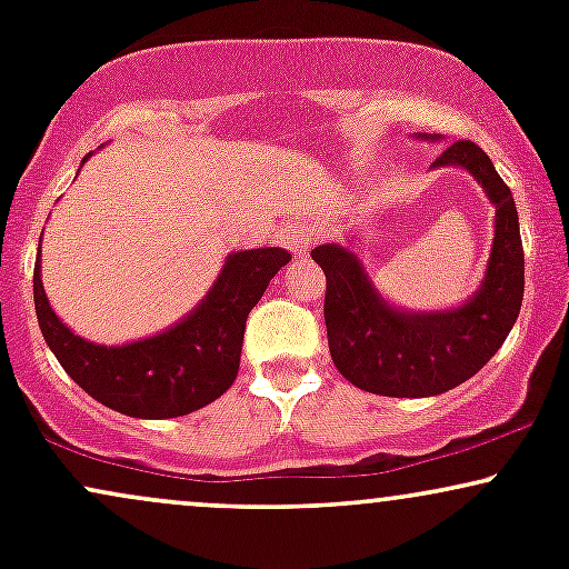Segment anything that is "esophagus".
<instances>
[{"label": "esophagus", "mask_w": 569, "mask_h": 569, "mask_svg": "<svg viewBox=\"0 0 569 569\" xmlns=\"http://www.w3.org/2000/svg\"><path fill=\"white\" fill-rule=\"evenodd\" d=\"M280 243L289 248V251L297 259L307 257V251H310V243H312L310 227H305V224H299V221H293V224L286 227V230H280Z\"/></svg>", "instance_id": "1"}]
</instances>
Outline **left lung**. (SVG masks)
<instances>
[{
  "label": "left lung",
  "mask_w": 569,
  "mask_h": 569,
  "mask_svg": "<svg viewBox=\"0 0 569 569\" xmlns=\"http://www.w3.org/2000/svg\"><path fill=\"white\" fill-rule=\"evenodd\" d=\"M420 141H441L417 133ZM430 168H462L495 206V238L487 270L466 302L443 310H411L382 297L352 246L312 248L326 272V335L331 361L367 393L428 398L447 393L479 371L513 329L525 297V251L511 189L473 141H455Z\"/></svg>",
  "instance_id": "8db88e82"
}]
</instances>
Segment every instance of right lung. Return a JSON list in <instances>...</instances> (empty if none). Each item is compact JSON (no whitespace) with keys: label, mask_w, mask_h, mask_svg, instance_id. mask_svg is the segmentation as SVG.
<instances>
[{"label":"right lung","mask_w":569,"mask_h":569,"mask_svg":"<svg viewBox=\"0 0 569 569\" xmlns=\"http://www.w3.org/2000/svg\"><path fill=\"white\" fill-rule=\"evenodd\" d=\"M90 154H84L80 168ZM289 259L291 253L278 246L227 253L213 286L184 318L136 342L98 345L74 335L56 316L37 253V321L63 371L98 403L139 420L181 417L230 390L240 369L248 312Z\"/></svg>","instance_id":"right-lung-1"}]
</instances>
